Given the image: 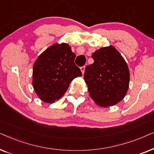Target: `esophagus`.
<instances>
[{
	"label": "esophagus",
	"mask_w": 154,
	"mask_h": 154,
	"mask_svg": "<svg viewBox=\"0 0 154 154\" xmlns=\"http://www.w3.org/2000/svg\"><path fill=\"white\" fill-rule=\"evenodd\" d=\"M85 66H81V72H82V73H84V72H85Z\"/></svg>",
	"instance_id": "34e87169"
}]
</instances>
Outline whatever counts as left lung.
Returning <instances> with one entry per match:
<instances>
[{"mask_svg":"<svg viewBox=\"0 0 154 154\" xmlns=\"http://www.w3.org/2000/svg\"><path fill=\"white\" fill-rule=\"evenodd\" d=\"M92 58L94 63L86 66L84 73L90 97L100 106L116 104L125 97L129 87L127 63L111 45L96 50Z\"/></svg>","mask_w":154,"mask_h":154,"instance_id":"1","label":"left lung"}]
</instances>
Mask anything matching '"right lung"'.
<instances>
[{"instance_id":"add662e5","label":"right lung","mask_w":154,"mask_h":154,"mask_svg":"<svg viewBox=\"0 0 154 154\" xmlns=\"http://www.w3.org/2000/svg\"><path fill=\"white\" fill-rule=\"evenodd\" d=\"M75 58L69 44L64 43L54 44L40 54L33 64V87L42 101L53 103L58 100L71 82L81 76Z\"/></svg>"}]
</instances>
